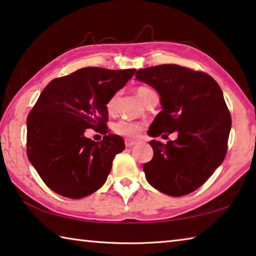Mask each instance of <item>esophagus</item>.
Segmentation results:
<instances>
[{
  "label": "esophagus",
  "mask_w": 256,
  "mask_h": 256,
  "mask_svg": "<svg viewBox=\"0 0 256 256\" xmlns=\"http://www.w3.org/2000/svg\"><path fill=\"white\" fill-rule=\"evenodd\" d=\"M136 144V141H134V140H130V138H126V140H125V146H126L128 148H131V146Z\"/></svg>",
  "instance_id": "34e87169"
}]
</instances>
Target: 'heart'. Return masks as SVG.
Returning <instances> with one entry per match:
<instances>
[{
	"instance_id": "b5f03b06",
	"label": "heart",
	"mask_w": 256,
	"mask_h": 256,
	"mask_svg": "<svg viewBox=\"0 0 256 256\" xmlns=\"http://www.w3.org/2000/svg\"><path fill=\"white\" fill-rule=\"evenodd\" d=\"M152 90L146 88V86H138L136 89V94L138 97L141 99V102L144 100V98L146 97V94H149ZM115 102H116V96L112 97L110 100L107 102V110L108 112H112L115 108ZM141 125L136 122H132L130 120H120L118 122H116L112 126V130H114L115 133L120 134L122 136H126V138H136L138 132L141 130Z\"/></svg>"
}]
</instances>
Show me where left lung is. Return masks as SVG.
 I'll use <instances>...</instances> for the list:
<instances>
[{
	"mask_svg": "<svg viewBox=\"0 0 256 256\" xmlns=\"http://www.w3.org/2000/svg\"><path fill=\"white\" fill-rule=\"evenodd\" d=\"M136 79L157 90L162 107L148 130L154 157L144 164L146 180L170 196L194 192L226 157L232 118L222 88L206 73L176 64L141 68ZM175 130L178 138L166 145L154 138Z\"/></svg>",
	"mask_w": 256,
	"mask_h": 256,
	"instance_id": "obj_1",
	"label": "left lung"
}]
</instances>
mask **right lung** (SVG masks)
Listing matches in <instances>:
<instances>
[{"mask_svg": "<svg viewBox=\"0 0 256 256\" xmlns=\"http://www.w3.org/2000/svg\"><path fill=\"white\" fill-rule=\"evenodd\" d=\"M136 68H84L50 81L27 118V156L55 193L82 198L105 184L122 136L108 133L107 102L126 84ZM94 128L100 142L84 136Z\"/></svg>", "mask_w": 256, "mask_h": 256, "instance_id": "1", "label": "right lung"}]
</instances>
